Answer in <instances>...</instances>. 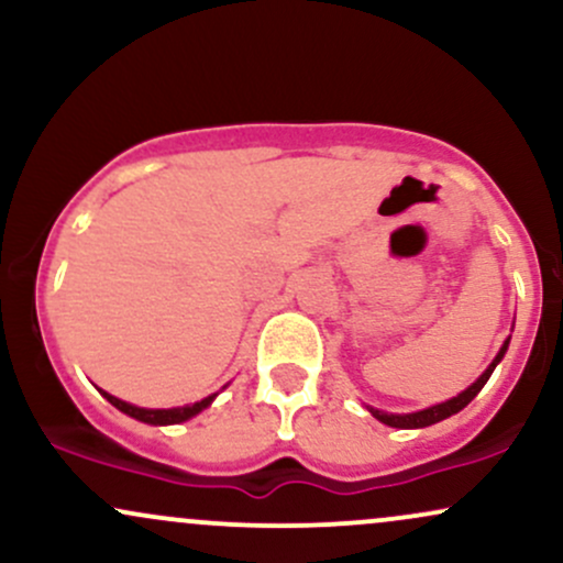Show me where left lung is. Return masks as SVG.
Wrapping results in <instances>:
<instances>
[{"mask_svg":"<svg viewBox=\"0 0 563 563\" xmlns=\"http://www.w3.org/2000/svg\"><path fill=\"white\" fill-rule=\"evenodd\" d=\"M508 344H510V339L503 341L500 352L495 354V360L487 365V371H484L482 376L476 378L466 391H461V394H457V397L448 399V402L431 405V407H426V410H418V412H384V410H376V407H371V405H367V410H371L373 418H378L380 423L391 426V429H426V426L444 421V418H450V416H455V412H461L463 407H466L471 399H474L476 394L484 389V384H487L489 376H493V371L497 367V363H500V360L506 357Z\"/></svg>","mask_w":563,"mask_h":563,"instance_id":"8db88e82","label":"left lung"}]
</instances>
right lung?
Returning <instances> with one entry per match:
<instances>
[{"mask_svg": "<svg viewBox=\"0 0 563 563\" xmlns=\"http://www.w3.org/2000/svg\"><path fill=\"white\" fill-rule=\"evenodd\" d=\"M102 397L108 399L113 407H119L121 412H126L129 418H134V421H142V423H151V426H172V423H185L190 421L192 416H198L200 410H206L211 402H214L217 394H211V397L200 399V402H192V405H185V407H169V410H153V407H137V405H129L124 399L113 397V394L102 391Z\"/></svg>", "mask_w": 563, "mask_h": 563, "instance_id": "1", "label": "right lung"}]
</instances>
